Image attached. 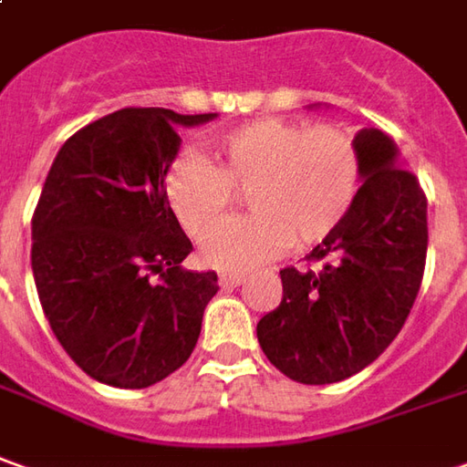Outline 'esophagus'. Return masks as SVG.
Listing matches in <instances>:
<instances>
[{
	"instance_id": "34e87169",
	"label": "esophagus",
	"mask_w": 467,
	"mask_h": 467,
	"mask_svg": "<svg viewBox=\"0 0 467 467\" xmlns=\"http://www.w3.org/2000/svg\"><path fill=\"white\" fill-rule=\"evenodd\" d=\"M243 281H245V274H222V275H220V286H222V288L240 286Z\"/></svg>"
}]
</instances>
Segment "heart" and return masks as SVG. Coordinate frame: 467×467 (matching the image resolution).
I'll return each mask as SVG.
<instances>
[{
    "label": "heart",
    "mask_w": 467,
    "mask_h": 467,
    "mask_svg": "<svg viewBox=\"0 0 467 467\" xmlns=\"http://www.w3.org/2000/svg\"><path fill=\"white\" fill-rule=\"evenodd\" d=\"M214 166L193 153L171 161L163 196L173 217L202 237L246 191L254 214L221 225L202 243L199 258L220 271H245L288 245L327 240L350 217L363 183L355 138L337 125L255 119L212 142Z\"/></svg>",
    "instance_id": "obj_1"
}]
</instances>
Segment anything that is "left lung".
<instances>
[{"mask_svg":"<svg viewBox=\"0 0 467 467\" xmlns=\"http://www.w3.org/2000/svg\"><path fill=\"white\" fill-rule=\"evenodd\" d=\"M363 186L350 217L306 255L314 268L281 271L284 299L258 322L265 358L306 386L337 383L379 358L401 332L427 260V196L399 168L380 130L355 135Z\"/></svg>","mask_w":467,"mask_h":467,"instance_id":"1","label":"left lung"}]
</instances>
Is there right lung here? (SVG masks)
<instances>
[{
  "instance_id": "obj_1",
  "label": "right lung",
  "mask_w": 467,
  "mask_h": 467,
  "mask_svg": "<svg viewBox=\"0 0 467 467\" xmlns=\"http://www.w3.org/2000/svg\"><path fill=\"white\" fill-rule=\"evenodd\" d=\"M214 117L127 107L81 127L47 171L33 214L35 286L63 350L99 383L148 389L196 348L220 286L214 271L181 265L192 240L163 176L179 127Z\"/></svg>"
}]
</instances>
